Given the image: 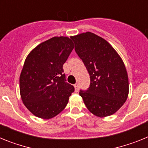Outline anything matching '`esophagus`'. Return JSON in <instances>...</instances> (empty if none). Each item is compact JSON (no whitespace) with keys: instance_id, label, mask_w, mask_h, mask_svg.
Instances as JSON below:
<instances>
[{"instance_id":"34e87169","label":"esophagus","mask_w":148,"mask_h":148,"mask_svg":"<svg viewBox=\"0 0 148 148\" xmlns=\"http://www.w3.org/2000/svg\"><path fill=\"white\" fill-rule=\"evenodd\" d=\"M74 87H75V92H78V90H79V86H78V84H75V85H74Z\"/></svg>"}]
</instances>
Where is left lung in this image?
Instances as JSON below:
<instances>
[{"label": "left lung", "instance_id": "1", "mask_svg": "<svg viewBox=\"0 0 148 148\" xmlns=\"http://www.w3.org/2000/svg\"><path fill=\"white\" fill-rule=\"evenodd\" d=\"M75 52L90 74L88 90L79 95L90 113L98 117L114 114L125 104L129 82L125 64L116 49L90 32L72 36Z\"/></svg>", "mask_w": 148, "mask_h": 148}]
</instances>
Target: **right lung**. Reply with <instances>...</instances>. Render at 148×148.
I'll list each match as a JSON object with an SVG mask.
<instances>
[{"label": "right lung", "instance_id": "right-lung-1", "mask_svg": "<svg viewBox=\"0 0 148 148\" xmlns=\"http://www.w3.org/2000/svg\"><path fill=\"white\" fill-rule=\"evenodd\" d=\"M73 48L71 38L56 36L35 47L26 58L20 75V94L34 116L50 119L66 108L74 87L65 82L63 64Z\"/></svg>", "mask_w": 148, "mask_h": 148}]
</instances>
